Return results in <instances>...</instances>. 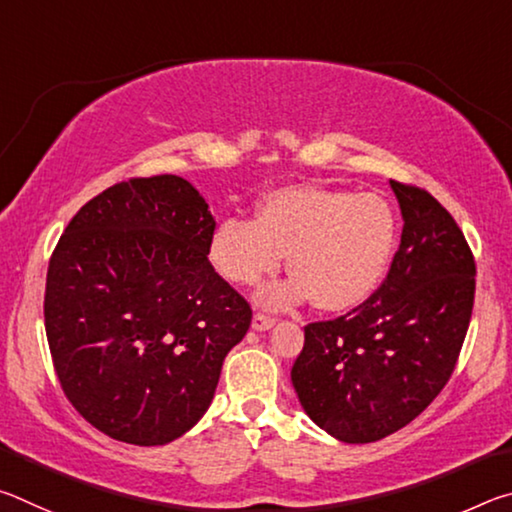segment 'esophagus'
<instances>
[{
    "mask_svg": "<svg viewBox=\"0 0 512 512\" xmlns=\"http://www.w3.org/2000/svg\"><path fill=\"white\" fill-rule=\"evenodd\" d=\"M277 320L273 316H266V314H255L253 316V329L255 332H266V329H271Z\"/></svg>",
    "mask_w": 512,
    "mask_h": 512,
    "instance_id": "34e87169",
    "label": "esophagus"
}]
</instances>
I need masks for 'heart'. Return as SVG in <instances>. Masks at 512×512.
Wrapping results in <instances>:
<instances>
[{
	"label": "heart",
	"instance_id": "1",
	"mask_svg": "<svg viewBox=\"0 0 512 512\" xmlns=\"http://www.w3.org/2000/svg\"><path fill=\"white\" fill-rule=\"evenodd\" d=\"M397 239L395 207L379 194L323 185L268 192L255 219L228 216L210 239V259L225 280L255 284L289 253V280L257 293L266 307L314 296L325 311L361 305L379 287Z\"/></svg>",
	"mask_w": 512,
	"mask_h": 512
}]
</instances>
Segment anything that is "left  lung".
I'll list each match as a JSON object with an SVG mask.
<instances>
[{
    "mask_svg": "<svg viewBox=\"0 0 512 512\" xmlns=\"http://www.w3.org/2000/svg\"><path fill=\"white\" fill-rule=\"evenodd\" d=\"M400 248L372 296L305 327L291 368L302 409L341 443H375L427 409L452 377L474 305V257L436 198L391 180Z\"/></svg>",
    "mask_w": 512,
    "mask_h": 512,
    "instance_id": "8db88e82",
    "label": "left lung"
}]
</instances>
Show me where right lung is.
<instances>
[{
	"label": "right lung",
	"mask_w": 512,
	"mask_h": 512,
	"mask_svg": "<svg viewBox=\"0 0 512 512\" xmlns=\"http://www.w3.org/2000/svg\"><path fill=\"white\" fill-rule=\"evenodd\" d=\"M180 176L85 203L51 255L45 329L67 400L128 445H167L210 409L253 311L210 264L216 221Z\"/></svg>",
	"instance_id": "1"
}]
</instances>
